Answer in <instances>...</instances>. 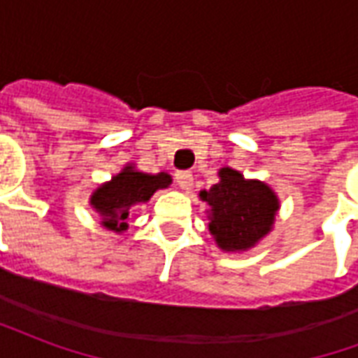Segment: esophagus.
<instances>
[{
	"mask_svg": "<svg viewBox=\"0 0 358 358\" xmlns=\"http://www.w3.org/2000/svg\"><path fill=\"white\" fill-rule=\"evenodd\" d=\"M174 178H176V184H178L182 189H189V187H192V184H194V174H192V172L180 171L174 174Z\"/></svg>",
	"mask_w": 358,
	"mask_h": 358,
	"instance_id": "1",
	"label": "esophagus"
}]
</instances>
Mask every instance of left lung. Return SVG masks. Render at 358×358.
Segmentation results:
<instances>
[{
	"instance_id": "8db88e82",
	"label": "left lung",
	"mask_w": 358,
	"mask_h": 358,
	"mask_svg": "<svg viewBox=\"0 0 358 358\" xmlns=\"http://www.w3.org/2000/svg\"><path fill=\"white\" fill-rule=\"evenodd\" d=\"M210 205L209 230L218 248L224 251H245L270 232L278 210L274 192L263 182L243 180L238 171L222 169L220 182L201 192Z\"/></svg>"
}]
</instances>
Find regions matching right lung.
I'll return each mask as SVG.
<instances>
[{"instance_id": "obj_1", "label": "right lung", "mask_w": 358, "mask_h": 358, "mask_svg": "<svg viewBox=\"0 0 358 358\" xmlns=\"http://www.w3.org/2000/svg\"><path fill=\"white\" fill-rule=\"evenodd\" d=\"M172 180L166 172L159 174H143L126 166L115 178L95 189L92 195L94 209L103 217L101 224L115 232H124L128 224L126 218L130 207L136 203L148 201L157 189L166 187Z\"/></svg>"}]
</instances>
